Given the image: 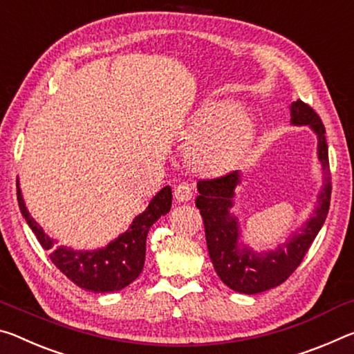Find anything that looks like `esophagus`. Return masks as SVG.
<instances>
[{
    "label": "esophagus",
    "mask_w": 354,
    "mask_h": 354,
    "mask_svg": "<svg viewBox=\"0 0 354 354\" xmlns=\"http://www.w3.org/2000/svg\"><path fill=\"white\" fill-rule=\"evenodd\" d=\"M174 194H176V199L178 202H188L194 194V187L191 183H180L177 185L176 189H174Z\"/></svg>",
    "instance_id": "1"
}]
</instances>
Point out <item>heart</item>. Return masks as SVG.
Returning <instances> with one entry per match:
<instances>
[{
	"label": "heart",
	"mask_w": 354,
	"mask_h": 354,
	"mask_svg": "<svg viewBox=\"0 0 354 354\" xmlns=\"http://www.w3.org/2000/svg\"><path fill=\"white\" fill-rule=\"evenodd\" d=\"M188 147L191 165L205 172H223L240 163L254 139V120L225 103H207L193 115Z\"/></svg>",
	"instance_id": "heart-1"
}]
</instances>
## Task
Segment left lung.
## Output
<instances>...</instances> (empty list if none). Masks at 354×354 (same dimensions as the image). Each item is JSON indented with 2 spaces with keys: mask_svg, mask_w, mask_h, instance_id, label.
<instances>
[{
  "mask_svg": "<svg viewBox=\"0 0 354 354\" xmlns=\"http://www.w3.org/2000/svg\"><path fill=\"white\" fill-rule=\"evenodd\" d=\"M290 115L293 125H309L318 139V160L324 171V185L318 194V205L312 216L298 230L292 232L288 240L274 251L254 252L240 243L239 221L230 215L234 207L235 188L241 182L239 171L216 178L198 182L199 196L196 207L204 219L208 254L216 274L232 290L256 295L277 287L287 281L309 251L312 241L320 232L328 216L331 201V174H329L328 144L320 115L304 102L292 103Z\"/></svg>",
  "mask_w": 354,
  "mask_h": 354,
  "instance_id": "left-lung-1",
  "label": "left lung"
}]
</instances>
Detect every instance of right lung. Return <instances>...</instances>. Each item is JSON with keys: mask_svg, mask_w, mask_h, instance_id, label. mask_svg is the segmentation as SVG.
<instances>
[{"mask_svg": "<svg viewBox=\"0 0 354 354\" xmlns=\"http://www.w3.org/2000/svg\"><path fill=\"white\" fill-rule=\"evenodd\" d=\"M17 199L21 215L25 216L42 248L50 251V259L56 268H59L62 274H66L84 290L108 293L122 290L141 274L146 260L149 229L156 219L171 210L172 191L171 187H165L160 193H156L146 210L133 219L129 230L119 235L108 246L95 251H75L72 248L55 246V240L45 234L28 212L19 180H17Z\"/></svg>", "mask_w": 354, "mask_h": 354, "instance_id": "obj_1", "label": "right lung"}]
</instances>
